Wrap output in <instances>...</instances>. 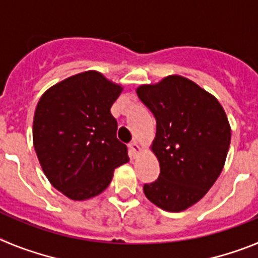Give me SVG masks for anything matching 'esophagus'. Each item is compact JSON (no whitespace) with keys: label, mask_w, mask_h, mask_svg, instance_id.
<instances>
[{"label":"esophagus","mask_w":258,"mask_h":258,"mask_svg":"<svg viewBox=\"0 0 258 258\" xmlns=\"http://www.w3.org/2000/svg\"><path fill=\"white\" fill-rule=\"evenodd\" d=\"M129 151H131V155L133 157H136L137 155H140L141 151H142V149H141L140 143L137 142V141H133V142L129 145Z\"/></svg>","instance_id":"esophagus-1"}]
</instances>
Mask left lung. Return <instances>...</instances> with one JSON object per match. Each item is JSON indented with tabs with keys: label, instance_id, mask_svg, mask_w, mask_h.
<instances>
[{
	"label": "left lung",
	"instance_id": "1",
	"mask_svg": "<svg viewBox=\"0 0 258 258\" xmlns=\"http://www.w3.org/2000/svg\"><path fill=\"white\" fill-rule=\"evenodd\" d=\"M156 118L151 151L160 164L159 178L143 186L146 198L168 212L199 202L217 181L226 161L231 127L211 93L179 75L137 88Z\"/></svg>",
	"mask_w": 258,
	"mask_h": 258
}]
</instances>
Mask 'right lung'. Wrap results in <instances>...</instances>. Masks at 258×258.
<instances>
[{"label":"right lung","instance_id":"add662e5","mask_svg":"<svg viewBox=\"0 0 258 258\" xmlns=\"http://www.w3.org/2000/svg\"><path fill=\"white\" fill-rule=\"evenodd\" d=\"M122 86L97 71L74 75L42 94L33 117V146L50 183L72 200L103 192L129 161L116 137L111 106Z\"/></svg>","mask_w":258,"mask_h":258}]
</instances>
